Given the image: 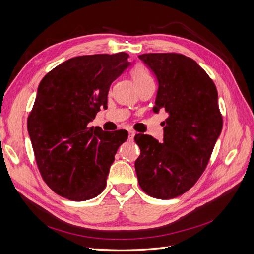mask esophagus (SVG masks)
<instances>
[{
    "label": "esophagus",
    "mask_w": 254,
    "mask_h": 254,
    "mask_svg": "<svg viewBox=\"0 0 254 254\" xmlns=\"http://www.w3.org/2000/svg\"><path fill=\"white\" fill-rule=\"evenodd\" d=\"M134 135H135V132L132 131V130H129V139L132 140L133 137H134Z\"/></svg>",
    "instance_id": "34e87169"
}]
</instances>
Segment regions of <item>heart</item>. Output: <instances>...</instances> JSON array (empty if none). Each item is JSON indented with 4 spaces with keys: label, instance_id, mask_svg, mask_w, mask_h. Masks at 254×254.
<instances>
[{
    "label": "heart",
    "instance_id": "obj_1",
    "mask_svg": "<svg viewBox=\"0 0 254 254\" xmlns=\"http://www.w3.org/2000/svg\"><path fill=\"white\" fill-rule=\"evenodd\" d=\"M130 74H131V77L137 88L142 87L145 83L152 81L151 76L149 75L147 70H146V68L141 64L135 65L131 70V72H130Z\"/></svg>",
    "mask_w": 254,
    "mask_h": 254
}]
</instances>
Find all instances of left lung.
<instances>
[{"label": "left lung", "mask_w": 254, "mask_h": 254, "mask_svg": "<svg viewBox=\"0 0 254 254\" xmlns=\"http://www.w3.org/2000/svg\"><path fill=\"white\" fill-rule=\"evenodd\" d=\"M139 58L155 75L153 112H167L163 143L136 134L141 153L134 167L141 189L151 197L171 199L189 190L209 163L222 129L218 93L195 60L181 54H143Z\"/></svg>", "instance_id": "1"}]
</instances>
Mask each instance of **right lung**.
Segmentation results:
<instances>
[{
  "label": "right lung",
  "instance_id": "right-lung-1",
  "mask_svg": "<svg viewBox=\"0 0 254 254\" xmlns=\"http://www.w3.org/2000/svg\"><path fill=\"white\" fill-rule=\"evenodd\" d=\"M124 52L77 56L44 76L27 120L38 168L56 194L89 200L106 187L107 176L126 130L89 128L107 108L111 83L132 63Z\"/></svg>",
  "mask_w": 254,
  "mask_h": 254
}]
</instances>
